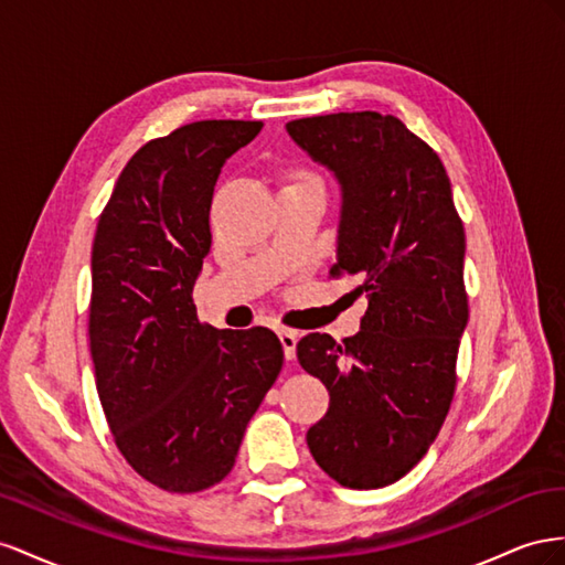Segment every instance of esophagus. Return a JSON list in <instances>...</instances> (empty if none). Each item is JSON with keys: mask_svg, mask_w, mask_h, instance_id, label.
Returning a JSON list of instances; mask_svg holds the SVG:
<instances>
[{"mask_svg": "<svg viewBox=\"0 0 565 565\" xmlns=\"http://www.w3.org/2000/svg\"><path fill=\"white\" fill-rule=\"evenodd\" d=\"M279 341L284 345V354L286 360H294L296 358V343H298V333L291 329H284L279 331Z\"/></svg>", "mask_w": 565, "mask_h": 565, "instance_id": "34e87169", "label": "esophagus"}]
</instances>
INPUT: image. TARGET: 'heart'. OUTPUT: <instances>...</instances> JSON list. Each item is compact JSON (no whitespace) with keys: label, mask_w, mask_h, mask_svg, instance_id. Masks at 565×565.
Instances as JSON below:
<instances>
[{"label":"heart","mask_w":565,"mask_h":565,"mask_svg":"<svg viewBox=\"0 0 565 565\" xmlns=\"http://www.w3.org/2000/svg\"><path fill=\"white\" fill-rule=\"evenodd\" d=\"M298 180H315V177H312V174H305V172H302V174H298Z\"/></svg>","instance_id":"b5f03b06"}]
</instances>
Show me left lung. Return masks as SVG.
Segmentation results:
<instances>
[{"mask_svg": "<svg viewBox=\"0 0 565 565\" xmlns=\"http://www.w3.org/2000/svg\"><path fill=\"white\" fill-rule=\"evenodd\" d=\"M288 135L343 189L331 277H360V333H308L305 372L331 395L308 447L335 482L376 490L407 476L445 424L469 321L463 222L443 160L395 116L376 110L291 120Z\"/></svg>", "mask_w": 565, "mask_h": 565, "instance_id": "obj_1", "label": "left lung"}]
</instances>
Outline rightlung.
<instances>
[{
    "instance_id": "obj_1",
    "label": "right lung",
    "mask_w": 565,
    "mask_h": 565,
    "mask_svg": "<svg viewBox=\"0 0 565 565\" xmlns=\"http://www.w3.org/2000/svg\"><path fill=\"white\" fill-rule=\"evenodd\" d=\"M260 120H199L127 160L92 246L89 352L96 393L125 461L189 494L234 469L284 350L265 327L203 324L193 284L211 250L220 170Z\"/></svg>"
}]
</instances>
